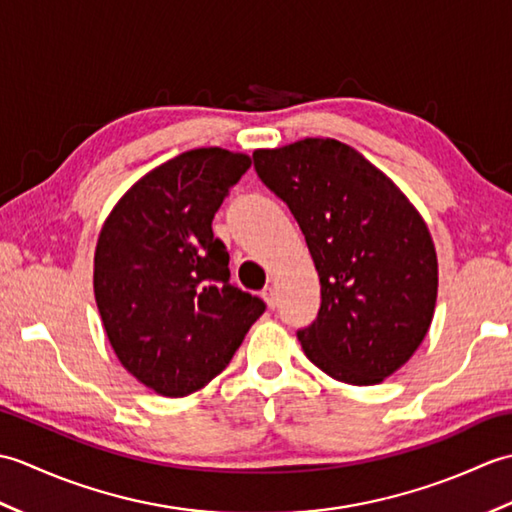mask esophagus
<instances>
[{
  "mask_svg": "<svg viewBox=\"0 0 512 512\" xmlns=\"http://www.w3.org/2000/svg\"><path fill=\"white\" fill-rule=\"evenodd\" d=\"M262 297L266 299V303L270 308H275L277 306V290L273 288V286H266L264 288V292H262Z\"/></svg>",
  "mask_w": 512,
  "mask_h": 512,
  "instance_id": "obj_1",
  "label": "esophagus"
}]
</instances>
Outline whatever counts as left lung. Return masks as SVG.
<instances>
[{
	"label": "left lung",
	"instance_id": "1",
	"mask_svg": "<svg viewBox=\"0 0 512 512\" xmlns=\"http://www.w3.org/2000/svg\"><path fill=\"white\" fill-rule=\"evenodd\" d=\"M255 171L306 235L321 308L303 352L347 385H376L418 350L436 310L429 228L383 171L334 138L257 149Z\"/></svg>",
	"mask_w": 512,
	"mask_h": 512
}]
</instances>
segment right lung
Returning a JSON list of instances; mask_svg holds the SVG:
<instances>
[{"mask_svg": "<svg viewBox=\"0 0 512 512\" xmlns=\"http://www.w3.org/2000/svg\"><path fill=\"white\" fill-rule=\"evenodd\" d=\"M250 167L246 154L191 149L149 171L107 217L94 297L118 361L160 396L209 385L266 310L231 284L211 222Z\"/></svg>", "mask_w": 512, "mask_h": 512, "instance_id": "add662e5", "label": "right lung"}]
</instances>
